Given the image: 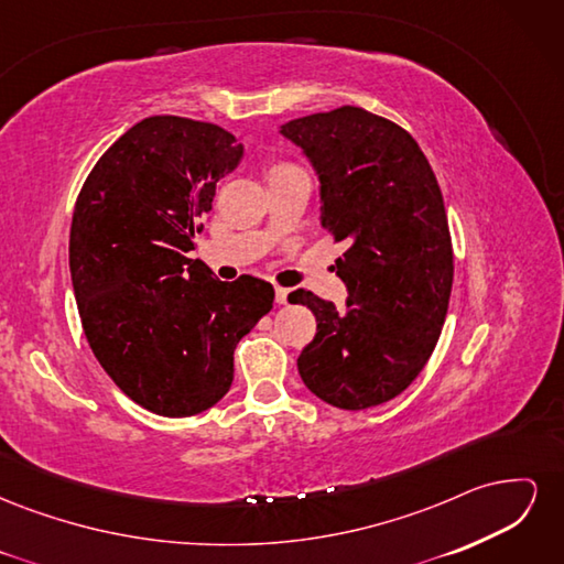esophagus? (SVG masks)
Returning a JSON list of instances; mask_svg holds the SVG:
<instances>
[{"label": "esophagus", "instance_id": "obj_1", "mask_svg": "<svg viewBox=\"0 0 564 564\" xmlns=\"http://www.w3.org/2000/svg\"><path fill=\"white\" fill-rule=\"evenodd\" d=\"M275 301H278L280 305H284V303L289 301V289H284V286H278V289H275Z\"/></svg>", "mask_w": 564, "mask_h": 564}]
</instances>
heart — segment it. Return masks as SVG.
Wrapping results in <instances>:
<instances>
[{
	"label": "heart",
	"mask_w": 564,
	"mask_h": 564,
	"mask_svg": "<svg viewBox=\"0 0 564 564\" xmlns=\"http://www.w3.org/2000/svg\"><path fill=\"white\" fill-rule=\"evenodd\" d=\"M294 172H301V169L296 164H289V162H275L270 169H268V178H275V176H282V174H294Z\"/></svg>",
	"instance_id": "1"
}]
</instances>
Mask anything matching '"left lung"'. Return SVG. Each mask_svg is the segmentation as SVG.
I'll return each instance as SVG.
<instances>
[{"instance_id": "1", "label": "left lung", "mask_w": 564, "mask_h": 564, "mask_svg": "<svg viewBox=\"0 0 564 564\" xmlns=\"http://www.w3.org/2000/svg\"><path fill=\"white\" fill-rule=\"evenodd\" d=\"M280 133L317 172L322 228L348 245L336 259L344 311L289 294L317 319L299 373L332 406L383 404L419 377L447 315L454 253L437 178L412 135L362 108L299 117Z\"/></svg>"}]
</instances>
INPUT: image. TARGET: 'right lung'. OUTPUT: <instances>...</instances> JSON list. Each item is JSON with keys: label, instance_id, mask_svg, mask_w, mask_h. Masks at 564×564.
I'll return each instance as SVG.
<instances>
[{"label": "right lung", "instance_id": "1", "mask_svg": "<svg viewBox=\"0 0 564 564\" xmlns=\"http://www.w3.org/2000/svg\"><path fill=\"white\" fill-rule=\"evenodd\" d=\"M242 155L216 124L145 117L77 197L70 275L84 336L117 388L152 414L193 416L224 398L237 344L275 301L270 282H220L185 256L216 183Z\"/></svg>", "mask_w": 564, "mask_h": 564}]
</instances>
